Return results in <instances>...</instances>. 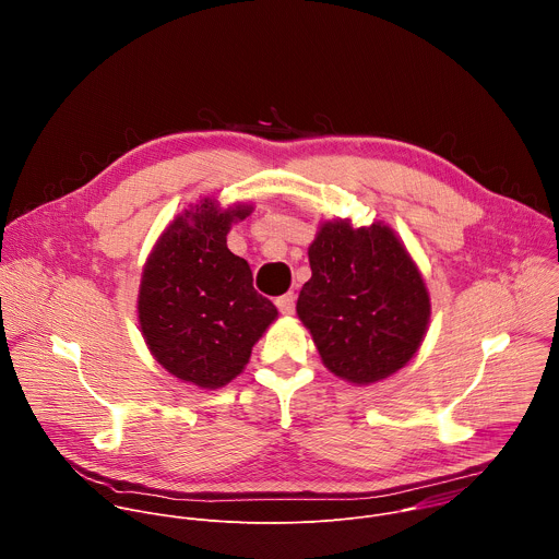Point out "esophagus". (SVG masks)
Here are the masks:
<instances>
[{"instance_id": "1", "label": "esophagus", "mask_w": 559, "mask_h": 559, "mask_svg": "<svg viewBox=\"0 0 559 559\" xmlns=\"http://www.w3.org/2000/svg\"><path fill=\"white\" fill-rule=\"evenodd\" d=\"M294 300H296V296H294V292H287V294H283V296H278L276 298V307H278V311L281 313H294Z\"/></svg>"}]
</instances>
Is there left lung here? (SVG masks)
<instances>
[{"label":"left lung","mask_w":559,"mask_h":559,"mask_svg":"<svg viewBox=\"0 0 559 559\" xmlns=\"http://www.w3.org/2000/svg\"><path fill=\"white\" fill-rule=\"evenodd\" d=\"M309 267L296 313L334 376L371 384L414 358L431 302L420 270L389 225L323 223L309 246Z\"/></svg>","instance_id":"1"}]
</instances>
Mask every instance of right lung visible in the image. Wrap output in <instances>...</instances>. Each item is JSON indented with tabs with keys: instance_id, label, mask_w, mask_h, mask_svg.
I'll use <instances>...</instances> for the list:
<instances>
[{
	"instance_id": "right-lung-1",
	"label": "right lung",
	"mask_w": 559,
	"mask_h": 559,
	"mask_svg": "<svg viewBox=\"0 0 559 559\" xmlns=\"http://www.w3.org/2000/svg\"><path fill=\"white\" fill-rule=\"evenodd\" d=\"M252 210H221L210 197L190 205L158 236L143 267L136 309L145 345L158 365L201 389L241 373L278 316L254 289L248 261L227 250L231 223Z\"/></svg>"
}]
</instances>
